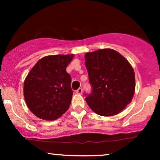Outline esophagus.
<instances>
[{"label": "esophagus", "mask_w": 160, "mask_h": 160, "mask_svg": "<svg viewBox=\"0 0 160 160\" xmlns=\"http://www.w3.org/2000/svg\"><path fill=\"white\" fill-rule=\"evenodd\" d=\"M76 92L78 93V94H82V88H79L78 90L76 91Z\"/></svg>", "instance_id": "34e87169"}]
</instances>
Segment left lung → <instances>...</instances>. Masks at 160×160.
I'll return each mask as SVG.
<instances>
[{"instance_id":"1","label":"left lung","mask_w":160,"mask_h":160,"mask_svg":"<svg viewBox=\"0 0 160 160\" xmlns=\"http://www.w3.org/2000/svg\"><path fill=\"white\" fill-rule=\"evenodd\" d=\"M92 92L86 98L95 113L103 117L119 113L132 102L135 89L133 68L120 53L102 49L85 55Z\"/></svg>"}]
</instances>
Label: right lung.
Instances as JSON below:
<instances>
[{
  "label": "right lung",
  "mask_w": 160,
  "mask_h": 160,
  "mask_svg": "<svg viewBox=\"0 0 160 160\" xmlns=\"http://www.w3.org/2000/svg\"><path fill=\"white\" fill-rule=\"evenodd\" d=\"M74 55H52L40 58L24 82L28 108L38 118L55 120L69 108L73 91L66 68Z\"/></svg>",
  "instance_id": "right-lung-1"
}]
</instances>
